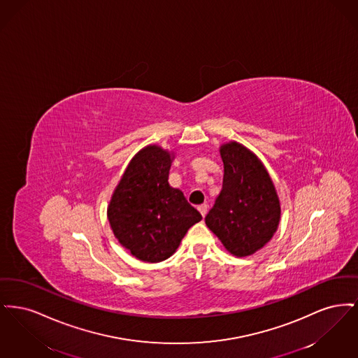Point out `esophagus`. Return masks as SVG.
Instances as JSON below:
<instances>
[{
  "label": "esophagus",
  "instance_id": "esophagus-1",
  "mask_svg": "<svg viewBox=\"0 0 358 358\" xmlns=\"http://www.w3.org/2000/svg\"><path fill=\"white\" fill-rule=\"evenodd\" d=\"M197 209H199V212L201 213V216H203V217H205V216H206V212H208V205H199V208H197Z\"/></svg>",
  "mask_w": 358,
  "mask_h": 358
}]
</instances>
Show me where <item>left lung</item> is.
<instances>
[{
  "label": "left lung",
  "mask_w": 358,
  "mask_h": 358,
  "mask_svg": "<svg viewBox=\"0 0 358 358\" xmlns=\"http://www.w3.org/2000/svg\"><path fill=\"white\" fill-rule=\"evenodd\" d=\"M222 187L205 217L208 228L236 257L262 250L278 229L280 201L273 180L254 152L236 141L220 146Z\"/></svg>",
  "instance_id": "1"
}]
</instances>
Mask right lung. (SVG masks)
Wrapping results in <instances>:
<instances>
[{
  "label": "right lung",
  "mask_w": 358,
  "mask_h": 358,
  "mask_svg": "<svg viewBox=\"0 0 358 358\" xmlns=\"http://www.w3.org/2000/svg\"><path fill=\"white\" fill-rule=\"evenodd\" d=\"M174 155L158 145L142 148L123 171L107 206L114 236L142 262L171 257L187 229L203 219L168 181Z\"/></svg>",
  "instance_id": "add662e5"
}]
</instances>
